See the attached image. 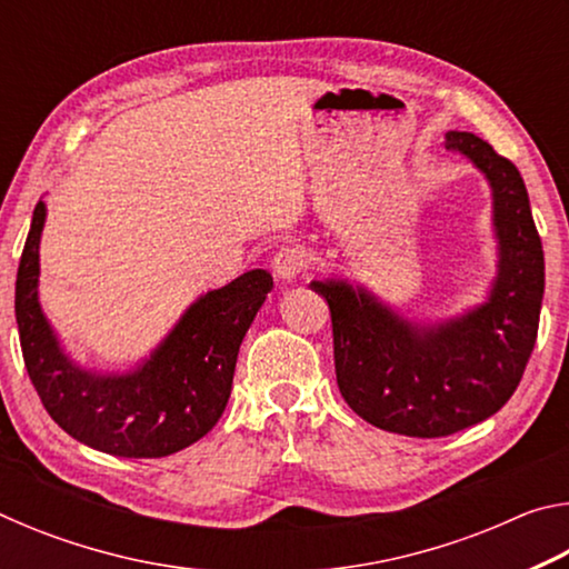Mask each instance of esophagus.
<instances>
[{
  "label": "esophagus",
  "mask_w": 569,
  "mask_h": 569,
  "mask_svg": "<svg viewBox=\"0 0 569 569\" xmlns=\"http://www.w3.org/2000/svg\"><path fill=\"white\" fill-rule=\"evenodd\" d=\"M306 263H308V258L298 246L281 248L271 261L273 273L278 278H283V281H296V278L306 271Z\"/></svg>",
  "instance_id": "esophagus-1"
}]
</instances>
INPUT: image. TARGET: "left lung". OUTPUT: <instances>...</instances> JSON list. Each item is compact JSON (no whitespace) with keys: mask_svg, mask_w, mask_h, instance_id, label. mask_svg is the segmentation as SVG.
<instances>
[{"mask_svg":"<svg viewBox=\"0 0 569 569\" xmlns=\"http://www.w3.org/2000/svg\"><path fill=\"white\" fill-rule=\"evenodd\" d=\"M492 188L497 278L487 303L439 326H413L346 281H313L329 303L336 381L373 427L403 437H449L492 417L522 381L545 293V253L515 162L471 132H447Z\"/></svg>","mask_w":569,"mask_h":569,"instance_id":"1","label":"left lung"}]
</instances>
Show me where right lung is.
Segmentation results:
<instances>
[{
	"mask_svg": "<svg viewBox=\"0 0 569 569\" xmlns=\"http://www.w3.org/2000/svg\"><path fill=\"white\" fill-rule=\"evenodd\" d=\"M44 216L40 200L19 258L14 313L47 413L72 439L112 457L158 459L206 437L226 409L238 349L273 288L271 273L256 268L200 296L134 371H84L62 351L37 298Z\"/></svg>",
	"mask_w": 569,
	"mask_h": 569,
	"instance_id": "obj_1",
	"label": "right lung"
}]
</instances>
